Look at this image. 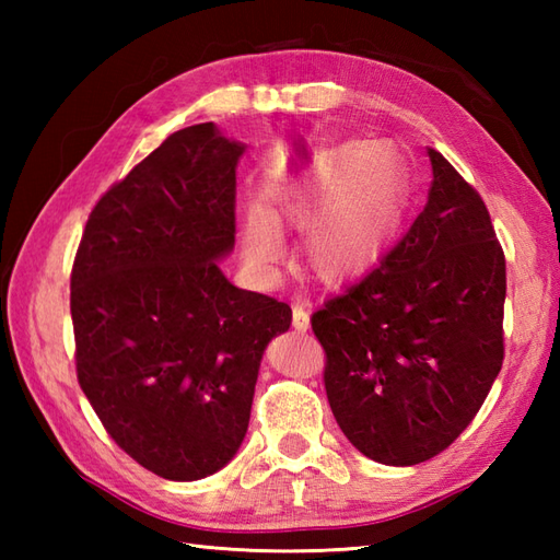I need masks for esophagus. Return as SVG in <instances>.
I'll return each instance as SVG.
<instances>
[{
  "mask_svg": "<svg viewBox=\"0 0 560 560\" xmlns=\"http://www.w3.org/2000/svg\"><path fill=\"white\" fill-rule=\"evenodd\" d=\"M293 327L299 331H307V327H311V315H307L303 301L293 303Z\"/></svg>",
  "mask_w": 560,
  "mask_h": 560,
  "instance_id": "obj_1",
  "label": "esophagus"
}]
</instances>
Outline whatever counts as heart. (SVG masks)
<instances>
[{
    "instance_id": "obj_1",
    "label": "heart",
    "mask_w": 560,
    "mask_h": 560,
    "mask_svg": "<svg viewBox=\"0 0 560 560\" xmlns=\"http://www.w3.org/2000/svg\"><path fill=\"white\" fill-rule=\"evenodd\" d=\"M407 189L397 151L385 141L341 147L287 192L271 195L243 225V255L267 273L283 257L279 229H311L303 257L317 281L339 287L361 277L395 237Z\"/></svg>"
}]
</instances>
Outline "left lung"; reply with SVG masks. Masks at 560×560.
<instances>
[{
  "label": "left lung",
  "mask_w": 560,
  "mask_h": 560,
  "mask_svg": "<svg viewBox=\"0 0 560 560\" xmlns=\"http://www.w3.org/2000/svg\"><path fill=\"white\" fill-rule=\"evenodd\" d=\"M428 159V205L407 235L311 319L331 413L389 467L455 443L503 365V247L477 189L443 153Z\"/></svg>",
  "instance_id": "8db88e82"
}]
</instances>
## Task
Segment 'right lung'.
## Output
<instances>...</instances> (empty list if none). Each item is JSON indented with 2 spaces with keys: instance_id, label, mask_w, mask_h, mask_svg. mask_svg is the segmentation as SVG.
Segmentation results:
<instances>
[{
  "instance_id": "obj_1",
  "label": "right lung",
  "mask_w": 560,
  "mask_h": 560,
  "mask_svg": "<svg viewBox=\"0 0 560 560\" xmlns=\"http://www.w3.org/2000/svg\"><path fill=\"white\" fill-rule=\"evenodd\" d=\"M245 144L185 127L93 207L71 269L77 377L141 467L197 481L247 433L267 343L291 307L223 277Z\"/></svg>"
}]
</instances>
